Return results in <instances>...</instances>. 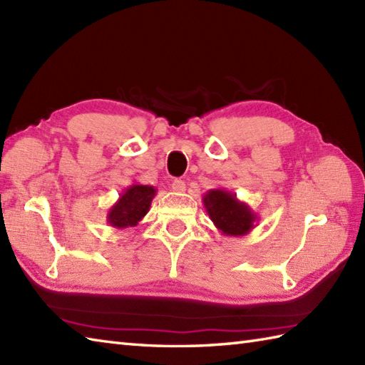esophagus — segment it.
Wrapping results in <instances>:
<instances>
[{"mask_svg": "<svg viewBox=\"0 0 365 365\" xmlns=\"http://www.w3.org/2000/svg\"><path fill=\"white\" fill-rule=\"evenodd\" d=\"M185 190H187V185H185V182L180 180V178H175V180L173 182V191L183 192Z\"/></svg>", "mask_w": 365, "mask_h": 365, "instance_id": "obj_1", "label": "esophagus"}]
</instances>
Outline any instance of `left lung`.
I'll return each instance as SVG.
<instances>
[{
	"label": "left lung",
	"mask_w": 365,
	"mask_h": 365,
	"mask_svg": "<svg viewBox=\"0 0 365 365\" xmlns=\"http://www.w3.org/2000/svg\"><path fill=\"white\" fill-rule=\"evenodd\" d=\"M202 204L215 226L222 232V235L243 237L257 226V213L227 190H208L202 196Z\"/></svg>",
	"instance_id": "8db88e82"
}]
</instances>
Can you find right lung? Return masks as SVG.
Returning a JSON list of instances; mask_svg holds the SVG:
<instances>
[{
	"instance_id": "1",
	"label": "right lung",
	"mask_w": 365,
	"mask_h": 365,
	"mask_svg": "<svg viewBox=\"0 0 365 365\" xmlns=\"http://www.w3.org/2000/svg\"><path fill=\"white\" fill-rule=\"evenodd\" d=\"M155 195H157V188L150 185H130L108 210V224L115 229H131L138 226V222L149 212Z\"/></svg>"
}]
</instances>
